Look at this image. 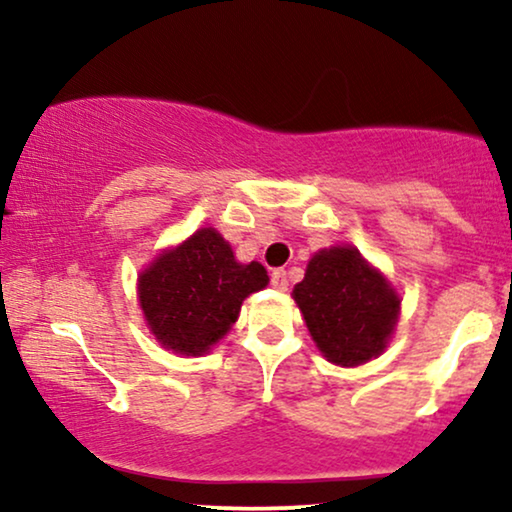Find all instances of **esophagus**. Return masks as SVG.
I'll use <instances>...</instances> for the list:
<instances>
[{"label":"esophagus","mask_w":512,"mask_h":512,"mask_svg":"<svg viewBox=\"0 0 512 512\" xmlns=\"http://www.w3.org/2000/svg\"><path fill=\"white\" fill-rule=\"evenodd\" d=\"M270 284L279 291H286V286H289V279H286V270H272Z\"/></svg>","instance_id":"1"}]
</instances>
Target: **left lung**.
Wrapping results in <instances>:
<instances>
[{"label":"left lung","mask_w":512,"mask_h":512,"mask_svg":"<svg viewBox=\"0 0 512 512\" xmlns=\"http://www.w3.org/2000/svg\"><path fill=\"white\" fill-rule=\"evenodd\" d=\"M293 298L328 361L359 366L382 354L394 331L396 291L354 247L319 251Z\"/></svg>","instance_id":"obj_1"}]
</instances>
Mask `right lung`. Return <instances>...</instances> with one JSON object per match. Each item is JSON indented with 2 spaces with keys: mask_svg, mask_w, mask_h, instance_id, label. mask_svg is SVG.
Instances as JSON below:
<instances>
[{
  "mask_svg": "<svg viewBox=\"0 0 512 512\" xmlns=\"http://www.w3.org/2000/svg\"><path fill=\"white\" fill-rule=\"evenodd\" d=\"M265 284L261 263H237L230 244L214 228H202L142 272L139 303L167 349L198 356L230 331L242 300Z\"/></svg>",
  "mask_w": 512,
  "mask_h": 512,
  "instance_id": "obj_1",
  "label": "right lung"
}]
</instances>
